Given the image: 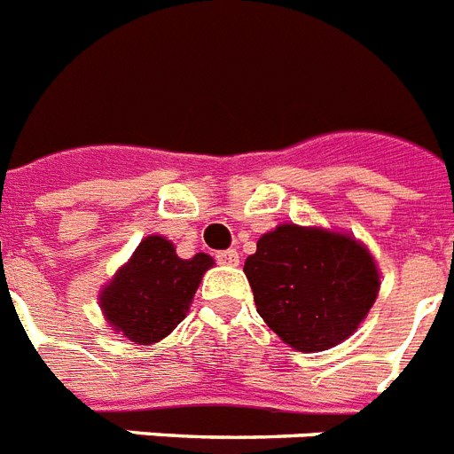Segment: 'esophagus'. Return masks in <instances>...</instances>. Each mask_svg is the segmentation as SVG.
Returning <instances> with one entry per match:
<instances>
[{"instance_id": "esophagus-1", "label": "esophagus", "mask_w": 454, "mask_h": 454, "mask_svg": "<svg viewBox=\"0 0 454 454\" xmlns=\"http://www.w3.org/2000/svg\"><path fill=\"white\" fill-rule=\"evenodd\" d=\"M216 261L221 265H238L239 263V254L235 249H226V252L216 254Z\"/></svg>"}]
</instances>
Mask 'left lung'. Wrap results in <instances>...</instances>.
Here are the masks:
<instances>
[{
	"instance_id": "left-lung-1",
	"label": "left lung",
	"mask_w": 454,
	"mask_h": 454,
	"mask_svg": "<svg viewBox=\"0 0 454 454\" xmlns=\"http://www.w3.org/2000/svg\"><path fill=\"white\" fill-rule=\"evenodd\" d=\"M245 275L263 322L301 352L349 338L380 289L378 265L361 242L296 223L261 235Z\"/></svg>"
}]
</instances>
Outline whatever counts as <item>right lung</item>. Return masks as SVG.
<instances>
[{
  "mask_svg": "<svg viewBox=\"0 0 454 454\" xmlns=\"http://www.w3.org/2000/svg\"><path fill=\"white\" fill-rule=\"evenodd\" d=\"M212 265L215 259L207 254L179 259L169 239L144 238L99 294L106 322L137 345L163 340L186 317L195 289Z\"/></svg>",
  "mask_w": 454,
  "mask_h": 454,
  "instance_id": "add662e5",
  "label": "right lung"
}]
</instances>
